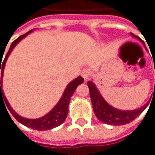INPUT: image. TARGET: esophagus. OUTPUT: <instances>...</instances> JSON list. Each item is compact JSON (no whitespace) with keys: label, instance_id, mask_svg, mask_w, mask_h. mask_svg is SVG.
<instances>
[{"label":"esophagus","instance_id":"1","mask_svg":"<svg viewBox=\"0 0 155 155\" xmlns=\"http://www.w3.org/2000/svg\"><path fill=\"white\" fill-rule=\"evenodd\" d=\"M81 75H82L83 78L86 81V80L89 79V77H90V75H91V71H90V70H88V69H84V70L81 71Z\"/></svg>","mask_w":155,"mask_h":155}]
</instances>
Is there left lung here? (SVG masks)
<instances>
[{
  "instance_id": "8db88e82",
  "label": "left lung",
  "mask_w": 155,
  "mask_h": 155,
  "mask_svg": "<svg viewBox=\"0 0 155 155\" xmlns=\"http://www.w3.org/2000/svg\"><path fill=\"white\" fill-rule=\"evenodd\" d=\"M134 37L139 39L137 36L134 34L131 33ZM140 40V39H139ZM143 42V41H141ZM144 45V42H143ZM87 85L89 87L90 91V96L93 104V108L94 111V114L96 117L103 123L111 124V125H123L129 124L133 122L137 116H139L147 107L148 103L143 105V107L134 110V111H121L118 109H115L109 105L104 98L101 96L99 94L96 86L91 81L87 83ZM154 91H155V84H154Z\"/></svg>"
}]
</instances>
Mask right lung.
Listing matches in <instances>:
<instances>
[{
	"mask_svg": "<svg viewBox=\"0 0 155 155\" xmlns=\"http://www.w3.org/2000/svg\"><path fill=\"white\" fill-rule=\"evenodd\" d=\"M31 31L26 32L25 34L23 35H21L20 37H18L15 41H12L3 61L0 62V72H1V83H0V104L1 101H2L3 104L6 105L5 108L7 107L9 109V111L11 112V114L13 115V117L21 124H22L23 125L25 126H28L31 129H34V130H38V131H45V130H50V129H52L54 127H57L59 126L60 124H61L64 120L66 119L67 117V114H68V106H69V103H70V100H71V97L72 96L75 89L77 88L79 84H83L84 83V78L83 77H78V78H76L75 80H73L71 84H69V85L66 87L63 94H62V97L61 98V100L59 101V103L56 104V106L50 112L48 113L46 115H44L43 117L41 118H39V119H26V118H23L21 116H20L19 114H17L12 109V107L10 106L7 99L5 98L4 94H3V91H2V76H3V70H4V66H5V62L11 53V51H12V49L16 46V44L21 40L23 39L27 34H29ZM1 60H2V57H1ZM2 65H1L0 64ZM4 99H2V98ZM7 110V109H6ZM8 112V111H7Z\"/></svg>",
	"mask_w": 155,
	"mask_h": 155,
	"instance_id": "1",
	"label": "right lung"
}]
</instances>
